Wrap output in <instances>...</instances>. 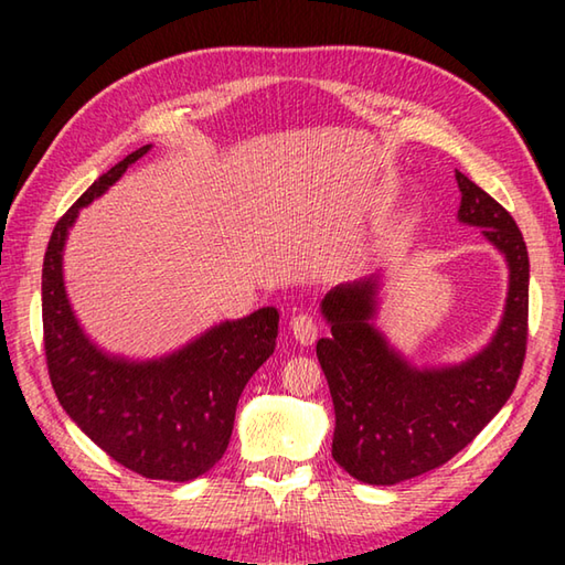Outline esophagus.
<instances>
[{
    "label": "esophagus",
    "mask_w": 565,
    "mask_h": 565,
    "mask_svg": "<svg viewBox=\"0 0 565 565\" xmlns=\"http://www.w3.org/2000/svg\"><path fill=\"white\" fill-rule=\"evenodd\" d=\"M291 334L296 338V342H301L303 347L313 344L318 340V326H316V318L308 316V313H296L289 322Z\"/></svg>",
    "instance_id": "34e87169"
}]
</instances>
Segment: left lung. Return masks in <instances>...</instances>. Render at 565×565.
Returning <instances> with one entry per match:
<instances>
[{
  "instance_id": "8db88e82",
  "label": "left lung",
  "mask_w": 565,
  "mask_h": 565,
  "mask_svg": "<svg viewBox=\"0 0 565 565\" xmlns=\"http://www.w3.org/2000/svg\"><path fill=\"white\" fill-rule=\"evenodd\" d=\"M459 223L481 227L508 264L505 310L481 352L459 364L415 366L376 328L383 276L334 286L322 298L330 338L318 340L332 405V459L356 481L395 486L447 463L508 403L526 352L530 257L512 215L456 172Z\"/></svg>"
}]
</instances>
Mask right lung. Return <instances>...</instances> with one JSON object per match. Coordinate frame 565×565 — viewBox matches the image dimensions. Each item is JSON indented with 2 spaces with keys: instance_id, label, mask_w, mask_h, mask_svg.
Returning <instances> with one entry per match:
<instances>
[{
  "instance_id": "add662e5",
  "label": "right lung",
  "mask_w": 565,
  "mask_h": 565,
  "mask_svg": "<svg viewBox=\"0 0 565 565\" xmlns=\"http://www.w3.org/2000/svg\"><path fill=\"white\" fill-rule=\"evenodd\" d=\"M152 146L104 172L57 221L43 259V338L47 374L63 411L114 461L154 481L186 483L221 461L233 435L239 393L274 354L279 310L223 320L179 350L154 359L111 354L72 310L63 255L70 227Z\"/></svg>"
}]
</instances>
